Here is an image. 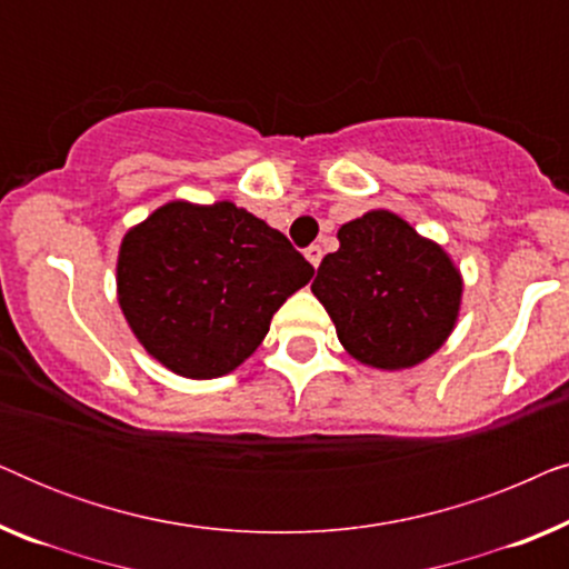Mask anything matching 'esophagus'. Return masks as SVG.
Segmentation results:
<instances>
[{"label": "esophagus", "instance_id": "obj_1", "mask_svg": "<svg viewBox=\"0 0 569 569\" xmlns=\"http://www.w3.org/2000/svg\"><path fill=\"white\" fill-rule=\"evenodd\" d=\"M306 259L313 263V269H318V263L323 259V248L321 246H308L306 248Z\"/></svg>", "mask_w": 569, "mask_h": 569}]
</instances>
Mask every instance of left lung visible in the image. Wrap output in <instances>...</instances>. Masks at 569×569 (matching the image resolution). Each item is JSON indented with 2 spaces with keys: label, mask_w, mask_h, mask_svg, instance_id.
I'll list each match as a JSON object with an SVG mask.
<instances>
[{
  "label": "left lung",
  "mask_w": 569,
  "mask_h": 569,
  "mask_svg": "<svg viewBox=\"0 0 569 569\" xmlns=\"http://www.w3.org/2000/svg\"><path fill=\"white\" fill-rule=\"evenodd\" d=\"M310 290L349 355L399 370L427 360L453 331L461 277L440 246L380 209L341 224L339 251L321 261Z\"/></svg>",
  "instance_id": "1"
}]
</instances>
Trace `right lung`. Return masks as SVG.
Here are the masks:
<instances>
[{
	"instance_id": "right-lung-1",
	"label": "right lung",
	"mask_w": 569,
	"mask_h": 569,
	"mask_svg": "<svg viewBox=\"0 0 569 569\" xmlns=\"http://www.w3.org/2000/svg\"><path fill=\"white\" fill-rule=\"evenodd\" d=\"M310 277L290 240L246 209L173 201L123 238L119 302L154 360L186 378H220Z\"/></svg>"
}]
</instances>
